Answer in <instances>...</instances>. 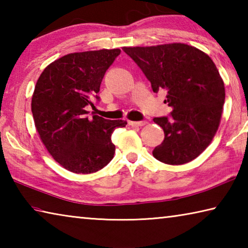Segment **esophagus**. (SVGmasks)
Segmentation results:
<instances>
[{
  "mask_svg": "<svg viewBox=\"0 0 248 248\" xmlns=\"http://www.w3.org/2000/svg\"><path fill=\"white\" fill-rule=\"evenodd\" d=\"M146 124V121H129L130 125H134V127H142Z\"/></svg>",
  "mask_w": 248,
  "mask_h": 248,
  "instance_id": "esophagus-1",
  "label": "esophagus"
}]
</instances>
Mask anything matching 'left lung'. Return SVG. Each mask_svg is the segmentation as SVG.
I'll return each instance as SVG.
<instances>
[{"instance_id": "obj_1", "label": "left lung", "mask_w": 248, "mask_h": 248, "mask_svg": "<svg viewBox=\"0 0 248 248\" xmlns=\"http://www.w3.org/2000/svg\"><path fill=\"white\" fill-rule=\"evenodd\" d=\"M151 82L154 93L167 92L170 117L154 118L164 130V141L153 156L170 165L195 159L211 143L219 128L225 89L207 53L186 44L124 47Z\"/></svg>"}]
</instances>
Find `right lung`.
Here are the masks:
<instances>
[{"instance_id":"1","label":"right lung","mask_w":248,"mask_h":248,"mask_svg":"<svg viewBox=\"0 0 248 248\" xmlns=\"http://www.w3.org/2000/svg\"><path fill=\"white\" fill-rule=\"evenodd\" d=\"M120 49L69 53L50 63L40 74L31 98L37 131L52 157L77 174L95 173L115 154L111 134L124 128V120L93 116L85 107L94 106L100 83Z\"/></svg>"}]
</instances>
